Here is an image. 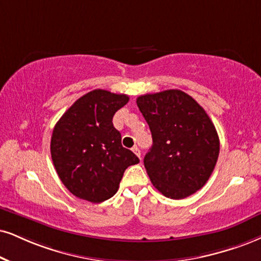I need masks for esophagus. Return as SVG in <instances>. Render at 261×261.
<instances>
[{"label":"esophagus","mask_w":261,"mask_h":261,"mask_svg":"<svg viewBox=\"0 0 261 261\" xmlns=\"http://www.w3.org/2000/svg\"><path fill=\"white\" fill-rule=\"evenodd\" d=\"M132 151H133V152L136 153V155L140 159V156H141V151H140L139 147H138V146H134L133 149H132Z\"/></svg>","instance_id":"34e87169"}]
</instances>
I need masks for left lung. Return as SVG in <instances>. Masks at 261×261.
Returning <instances> with one entry per match:
<instances>
[{
	"label": "left lung",
	"instance_id": "1",
	"mask_svg": "<svg viewBox=\"0 0 261 261\" xmlns=\"http://www.w3.org/2000/svg\"><path fill=\"white\" fill-rule=\"evenodd\" d=\"M137 105L152 136V146L144 157L152 185L173 199L203 188L220 150L217 129L204 109L179 89L140 95Z\"/></svg>",
	"mask_w": 261,
	"mask_h": 261
}]
</instances>
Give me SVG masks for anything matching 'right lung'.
<instances>
[{
	"label": "right lung",
	"mask_w": 261,
	"mask_h": 261,
	"mask_svg": "<svg viewBox=\"0 0 261 261\" xmlns=\"http://www.w3.org/2000/svg\"><path fill=\"white\" fill-rule=\"evenodd\" d=\"M125 94L104 89L87 93L57 122L50 139L53 165L76 197L100 203L117 192L124 170L139 159L121 144L112 117L127 104Z\"/></svg>",
	"instance_id": "1"
}]
</instances>
